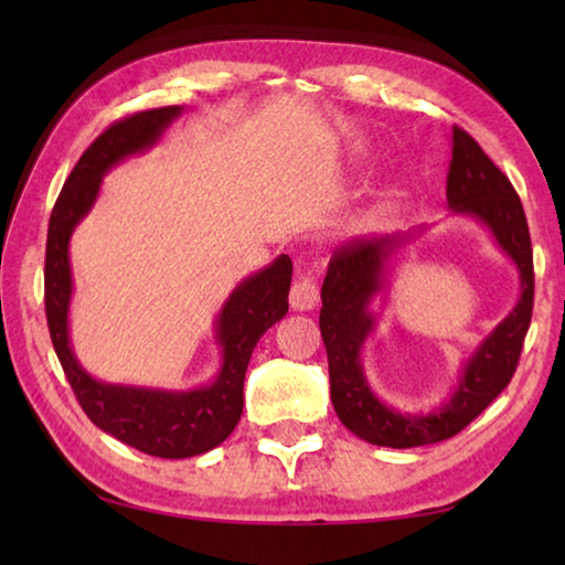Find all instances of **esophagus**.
<instances>
[{"instance_id":"obj_1","label":"esophagus","mask_w":565,"mask_h":565,"mask_svg":"<svg viewBox=\"0 0 565 565\" xmlns=\"http://www.w3.org/2000/svg\"><path fill=\"white\" fill-rule=\"evenodd\" d=\"M289 303L294 311H311L319 303V284L309 274H299L291 284Z\"/></svg>"}]
</instances>
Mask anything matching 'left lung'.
<instances>
[{
  "label": "left lung",
  "instance_id": "8db88e82",
  "mask_svg": "<svg viewBox=\"0 0 565 565\" xmlns=\"http://www.w3.org/2000/svg\"><path fill=\"white\" fill-rule=\"evenodd\" d=\"M446 199L454 214H468L489 226L495 244L515 264L521 296L513 311L466 361L461 381L446 404L431 414H401L381 404L361 369V349L376 327L369 303L386 286V262L411 234L353 238L337 248L321 286L319 327L329 356L331 404L351 434L376 446L414 448L438 444L471 424L519 366L533 313V248L523 204L509 177L486 157L478 141L454 127Z\"/></svg>",
  "mask_w": 565,
  "mask_h": 565
}]
</instances>
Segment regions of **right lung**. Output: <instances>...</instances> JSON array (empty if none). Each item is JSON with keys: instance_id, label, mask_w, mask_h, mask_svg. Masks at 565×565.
Instances as JSON below:
<instances>
[{"instance_id": "obj_1", "label": "right lung", "mask_w": 565, "mask_h": 565, "mask_svg": "<svg viewBox=\"0 0 565 565\" xmlns=\"http://www.w3.org/2000/svg\"><path fill=\"white\" fill-rule=\"evenodd\" d=\"M181 107L137 111L114 121L92 141L64 181L52 209L44 259V309L56 356L84 414L94 426L141 454L189 458L212 451L234 431L244 408L248 359L266 329L289 311L291 259L281 254L236 286L216 319L222 369L214 384L194 391H159L102 384L76 361L70 343L72 266L70 238L99 196L102 177L137 151L154 147Z\"/></svg>"}]
</instances>
